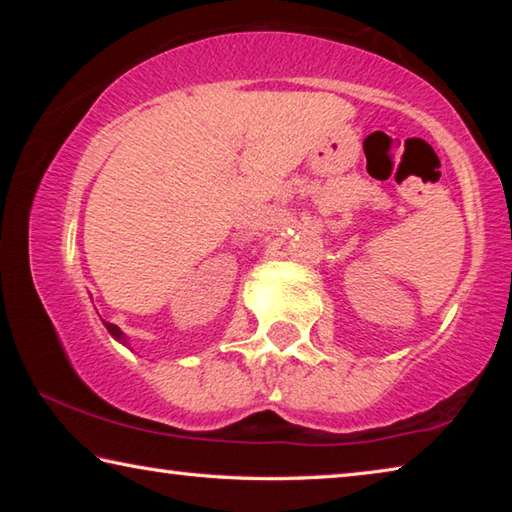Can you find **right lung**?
I'll list each match as a JSON object with an SVG mask.
<instances>
[{"instance_id": "right-lung-1", "label": "right lung", "mask_w": 512, "mask_h": 512, "mask_svg": "<svg viewBox=\"0 0 512 512\" xmlns=\"http://www.w3.org/2000/svg\"><path fill=\"white\" fill-rule=\"evenodd\" d=\"M103 325H106V329L110 332V336L115 341H119V343H124V345H128V339H126V334L121 332V329L117 327V325H112V323H106V320H103Z\"/></svg>"}]
</instances>
